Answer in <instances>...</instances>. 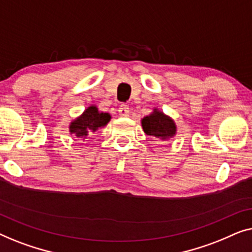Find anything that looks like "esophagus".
Here are the masks:
<instances>
[{
    "label": "esophagus",
    "mask_w": 252,
    "mask_h": 252,
    "mask_svg": "<svg viewBox=\"0 0 252 252\" xmlns=\"http://www.w3.org/2000/svg\"><path fill=\"white\" fill-rule=\"evenodd\" d=\"M129 113H130V109L127 107V105L122 104L119 107V114L120 116H122V118H126V116H129Z\"/></svg>",
    "instance_id": "34e87169"
}]
</instances>
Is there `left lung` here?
Returning a JSON list of instances; mask_svg holds the SVG:
<instances>
[{"mask_svg":"<svg viewBox=\"0 0 252 252\" xmlns=\"http://www.w3.org/2000/svg\"><path fill=\"white\" fill-rule=\"evenodd\" d=\"M140 123L144 132L157 141L170 140L177 134L175 120L157 107L153 108V112L150 115L144 116L140 120Z\"/></svg>","mask_w":252,"mask_h":252,"instance_id":"8db88e82","label":"left lung"}]
</instances>
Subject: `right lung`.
Instances as JSON below:
<instances>
[{
    "mask_svg": "<svg viewBox=\"0 0 252 252\" xmlns=\"http://www.w3.org/2000/svg\"><path fill=\"white\" fill-rule=\"evenodd\" d=\"M112 115L109 113L99 112L95 105H90L84 112L69 123V133L77 139L86 140L91 133L97 132L99 129L105 127L111 121Z\"/></svg>",
    "mask_w": 252,
    "mask_h": 252,
    "instance_id": "1",
    "label": "right lung"
}]
</instances>
